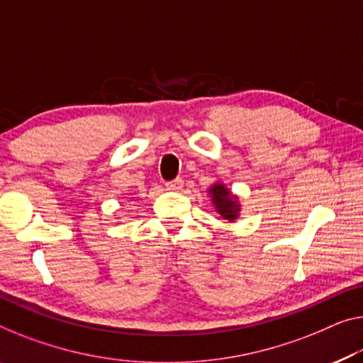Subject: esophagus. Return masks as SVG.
Listing matches in <instances>:
<instances>
[{
  "mask_svg": "<svg viewBox=\"0 0 363 363\" xmlns=\"http://www.w3.org/2000/svg\"><path fill=\"white\" fill-rule=\"evenodd\" d=\"M184 186V182L181 177H177V179H172V181H167L166 182V189L167 191H181Z\"/></svg>",
  "mask_w": 363,
  "mask_h": 363,
  "instance_id": "esophagus-1",
  "label": "esophagus"
}]
</instances>
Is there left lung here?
Returning a JSON list of instances; mask_svg holds the SVG:
<instances>
[{
    "mask_svg": "<svg viewBox=\"0 0 363 363\" xmlns=\"http://www.w3.org/2000/svg\"><path fill=\"white\" fill-rule=\"evenodd\" d=\"M210 194H212V202L215 203L216 212H218L223 218L233 221L238 218V212H240V203L235 197H231L228 189H226L223 184H215V186L210 189Z\"/></svg>",
    "mask_w": 363,
    "mask_h": 363,
    "instance_id": "8db88e82",
    "label": "left lung"
}]
</instances>
